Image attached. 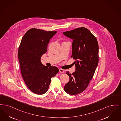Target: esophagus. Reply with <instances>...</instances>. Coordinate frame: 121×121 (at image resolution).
I'll return each mask as SVG.
<instances>
[{
    "label": "esophagus",
    "mask_w": 121,
    "mask_h": 121,
    "mask_svg": "<svg viewBox=\"0 0 121 121\" xmlns=\"http://www.w3.org/2000/svg\"><path fill=\"white\" fill-rule=\"evenodd\" d=\"M59 72L60 73H64L65 72V71L64 70H63V69H59Z\"/></svg>",
    "instance_id": "esophagus-1"
}]
</instances>
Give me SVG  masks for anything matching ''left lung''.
Returning <instances> with one entry per match:
<instances>
[{
  "instance_id": "8db88e82",
  "label": "left lung",
  "mask_w": 121,
  "mask_h": 121,
  "mask_svg": "<svg viewBox=\"0 0 121 121\" xmlns=\"http://www.w3.org/2000/svg\"><path fill=\"white\" fill-rule=\"evenodd\" d=\"M65 37L72 39L71 57L75 60L73 64L75 71L72 74L66 72L69 77L64 90L74 95L83 92L93 77L99 63V45L95 36L88 29L81 27L64 32Z\"/></svg>"
}]
</instances>
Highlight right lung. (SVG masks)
Here are the masks:
<instances>
[{
  "instance_id": "1",
  "label": "right lung",
  "mask_w": 121,
  "mask_h": 121,
  "mask_svg": "<svg viewBox=\"0 0 121 121\" xmlns=\"http://www.w3.org/2000/svg\"><path fill=\"white\" fill-rule=\"evenodd\" d=\"M56 33L32 28L21 40L18 51L21 74L28 88L37 95H43L47 91L51 78L59 72L57 67L45 66L41 60L42 56L47 52L50 40Z\"/></svg>"
}]
</instances>
